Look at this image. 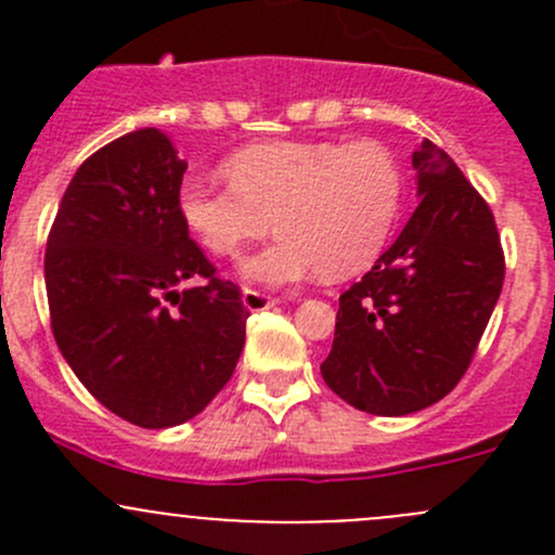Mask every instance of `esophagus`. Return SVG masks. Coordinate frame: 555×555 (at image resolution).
<instances>
[{
    "instance_id": "34e87169",
    "label": "esophagus",
    "mask_w": 555,
    "mask_h": 555,
    "mask_svg": "<svg viewBox=\"0 0 555 555\" xmlns=\"http://www.w3.org/2000/svg\"><path fill=\"white\" fill-rule=\"evenodd\" d=\"M242 300H244L246 311H266V309H271V306L279 304V298H271V295L260 293V289H251V287H244Z\"/></svg>"
}]
</instances>
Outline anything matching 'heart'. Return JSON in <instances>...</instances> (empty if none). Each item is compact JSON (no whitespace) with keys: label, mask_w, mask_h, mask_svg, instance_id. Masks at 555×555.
Returning a JSON list of instances; mask_svg holds the SVG:
<instances>
[{"label":"heart","mask_w":555,"mask_h":555,"mask_svg":"<svg viewBox=\"0 0 555 555\" xmlns=\"http://www.w3.org/2000/svg\"><path fill=\"white\" fill-rule=\"evenodd\" d=\"M228 184L188 173L177 190L184 228L206 251L233 257L273 228L276 242L242 262L268 287L365 271L389 242L402 169L389 147L362 142H262L228 155Z\"/></svg>","instance_id":"1"}]
</instances>
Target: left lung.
<instances>
[{"label":"left lung","instance_id":"1","mask_svg":"<svg viewBox=\"0 0 555 555\" xmlns=\"http://www.w3.org/2000/svg\"><path fill=\"white\" fill-rule=\"evenodd\" d=\"M416 211L376 266L340 295L322 378L373 416H408L462 382L505 282L494 215L449 155L413 153Z\"/></svg>","mask_w":555,"mask_h":555}]
</instances>
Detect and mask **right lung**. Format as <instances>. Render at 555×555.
Returning a JSON list of instances; mask_svg holds the SVG:
<instances>
[{
  "label": "right lung",
  "instance_id": "right-lung-1",
  "mask_svg": "<svg viewBox=\"0 0 555 555\" xmlns=\"http://www.w3.org/2000/svg\"><path fill=\"white\" fill-rule=\"evenodd\" d=\"M184 169L158 128L115 139L72 177L44 251L61 354L104 408L144 429L177 427L215 400L249 317L179 217ZM190 278L205 282L179 291Z\"/></svg>",
  "mask_w": 555,
  "mask_h": 555
}]
</instances>
